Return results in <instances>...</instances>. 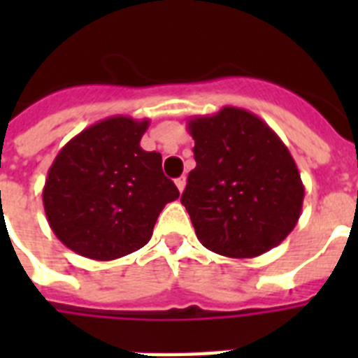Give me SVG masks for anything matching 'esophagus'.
Listing matches in <instances>:
<instances>
[{
    "label": "esophagus",
    "instance_id": "1",
    "mask_svg": "<svg viewBox=\"0 0 358 358\" xmlns=\"http://www.w3.org/2000/svg\"><path fill=\"white\" fill-rule=\"evenodd\" d=\"M174 184H176L178 191L182 193V191H184V187H185V176H180V178L174 180Z\"/></svg>",
    "mask_w": 358,
    "mask_h": 358
}]
</instances>
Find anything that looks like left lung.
Here are the masks:
<instances>
[{
  "label": "left lung",
  "mask_w": 358,
  "mask_h": 358,
  "mask_svg": "<svg viewBox=\"0 0 358 358\" xmlns=\"http://www.w3.org/2000/svg\"><path fill=\"white\" fill-rule=\"evenodd\" d=\"M196 167L182 204L196 238L229 258L277 247L299 221L305 187L280 137L247 109L224 106L187 122Z\"/></svg>",
  "instance_id": "8db88e82"
}]
</instances>
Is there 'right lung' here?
Listing matches in <instances>:
<instances>
[{
	"instance_id": "add662e5",
	"label": "right lung",
	"mask_w": 358,
	"mask_h": 358,
	"mask_svg": "<svg viewBox=\"0 0 358 358\" xmlns=\"http://www.w3.org/2000/svg\"><path fill=\"white\" fill-rule=\"evenodd\" d=\"M150 120L109 117L61 148L48 171L42 202L48 223L70 250L115 260L141 249L178 187L162 171V154L141 148Z\"/></svg>"
}]
</instances>
